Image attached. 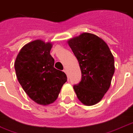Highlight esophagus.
<instances>
[{"label":"esophagus","instance_id":"esophagus-1","mask_svg":"<svg viewBox=\"0 0 133 133\" xmlns=\"http://www.w3.org/2000/svg\"><path fill=\"white\" fill-rule=\"evenodd\" d=\"M63 72H64L65 73V74H68V72H67V70H66V69H65V70H63Z\"/></svg>","mask_w":133,"mask_h":133}]
</instances>
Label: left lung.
I'll list each match as a JSON object with an SVG mask.
<instances>
[{"label":"left lung","instance_id":"8db88e82","mask_svg":"<svg viewBox=\"0 0 133 133\" xmlns=\"http://www.w3.org/2000/svg\"><path fill=\"white\" fill-rule=\"evenodd\" d=\"M79 61L81 81L74 85L78 99L86 105L101 101L108 90L115 72L114 56L107 43L99 36L84 32L68 41Z\"/></svg>","mask_w":133,"mask_h":133}]
</instances>
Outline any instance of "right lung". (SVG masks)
<instances>
[{"label":"right lung","instance_id":"right-lung-1","mask_svg":"<svg viewBox=\"0 0 133 133\" xmlns=\"http://www.w3.org/2000/svg\"><path fill=\"white\" fill-rule=\"evenodd\" d=\"M52 47V43L33 41L21 48L14 62L16 75L24 91L34 102L43 105L55 101L67 81L66 75L54 68Z\"/></svg>","mask_w":133,"mask_h":133}]
</instances>
